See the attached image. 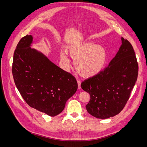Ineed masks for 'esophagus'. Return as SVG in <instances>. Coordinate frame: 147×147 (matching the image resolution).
<instances>
[{
    "mask_svg": "<svg viewBox=\"0 0 147 147\" xmlns=\"http://www.w3.org/2000/svg\"><path fill=\"white\" fill-rule=\"evenodd\" d=\"M77 83H78V88L79 90L81 89V81L79 80H77Z\"/></svg>",
    "mask_w": 147,
    "mask_h": 147,
    "instance_id": "1",
    "label": "esophagus"
}]
</instances>
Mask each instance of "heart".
<instances>
[{"label":"heart","mask_w":147,"mask_h":147,"mask_svg":"<svg viewBox=\"0 0 147 147\" xmlns=\"http://www.w3.org/2000/svg\"><path fill=\"white\" fill-rule=\"evenodd\" d=\"M66 51L60 52L61 59L69 65V56L74 59V66L81 76L90 78L99 74L103 70L108 59L106 49L91 40H83L69 45Z\"/></svg>","instance_id":"1"}]
</instances>
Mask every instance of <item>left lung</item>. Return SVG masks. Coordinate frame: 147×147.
I'll return each instance as SVG.
<instances>
[{"instance_id":"obj_1","label":"left lung","mask_w":147,"mask_h":147,"mask_svg":"<svg viewBox=\"0 0 147 147\" xmlns=\"http://www.w3.org/2000/svg\"><path fill=\"white\" fill-rule=\"evenodd\" d=\"M139 67L134 49L121 37V45L104 70L82 83L90 93L88 112L97 118L107 119L118 114L129 98L136 83Z\"/></svg>"}]
</instances>
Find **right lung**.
<instances>
[{"label": "right lung", "mask_w": 147, "mask_h": 147, "mask_svg": "<svg viewBox=\"0 0 147 147\" xmlns=\"http://www.w3.org/2000/svg\"><path fill=\"white\" fill-rule=\"evenodd\" d=\"M33 37L22 38L14 53L13 77L21 96L30 107L50 117L63 112L78 88L76 79L31 48Z\"/></svg>", "instance_id": "right-lung-1"}]
</instances>
